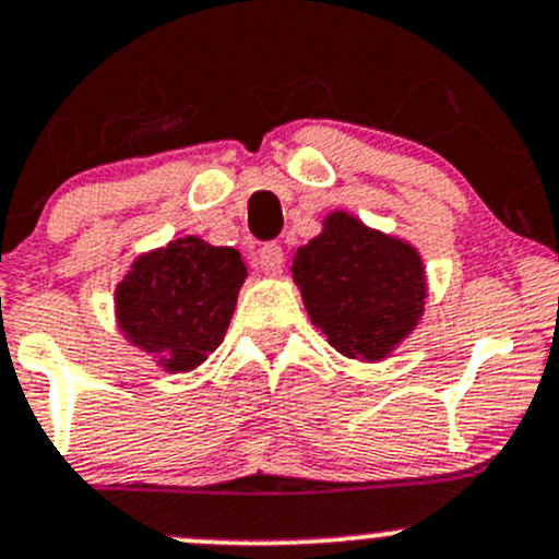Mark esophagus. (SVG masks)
<instances>
[{
	"label": "esophagus",
	"instance_id": "esophagus-1",
	"mask_svg": "<svg viewBox=\"0 0 559 559\" xmlns=\"http://www.w3.org/2000/svg\"><path fill=\"white\" fill-rule=\"evenodd\" d=\"M284 248L281 246H264L262 251L257 253V259H253V264H257L259 270H262L264 275H278L281 267H284Z\"/></svg>",
	"mask_w": 559,
	"mask_h": 559
}]
</instances>
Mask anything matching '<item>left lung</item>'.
<instances>
[{
    "instance_id": "obj_1",
    "label": "left lung",
    "mask_w": 559,
    "mask_h": 559,
    "mask_svg": "<svg viewBox=\"0 0 559 559\" xmlns=\"http://www.w3.org/2000/svg\"><path fill=\"white\" fill-rule=\"evenodd\" d=\"M292 281L330 346L359 362L392 357L430 295L421 253L348 211L326 213L321 233L297 248Z\"/></svg>"
}]
</instances>
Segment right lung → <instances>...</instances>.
I'll return each instance as SVG.
<instances>
[{"mask_svg":"<svg viewBox=\"0 0 559 559\" xmlns=\"http://www.w3.org/2000/svg\"><path fill=\"white\" fill-rule=\"evenodd\" d=\"M246 275L235 248L197 235L138 253L112 295L118 330L165 373H189L222 346Z\"/></svg>","mask_w":559,"mask_h":559,"instance_id":"add662e5","label":"right lung"}]
</instances>
